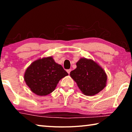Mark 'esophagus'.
<instances>
[{"label":"esophagus","mask_w":132,"mask_h":132,"mask_svg":"<svg viewBox=\"0 0 132 132\" xmlns=\"http://www.w3.org/2000/svg\"><path fill=\"white\" fill-rule=\"evenodd\" d=\"M71 70V69H68V70H67V72L68 73V74H70Z\"/></svg>","instance_id":"esophagus-1"}]
</instances>
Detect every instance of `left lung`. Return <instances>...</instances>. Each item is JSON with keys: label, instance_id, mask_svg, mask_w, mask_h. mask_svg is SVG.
I'll return each instance as SVG.
<instances>
[{"label": "left lung", "instance_id": "1", "mask_svg": "<svg viewBox=\"0 0 132 132\" xmlns=\"http://www.w3.org/2000/svg\"><path fill=\"white\" fill-rule=\"evenodd\" d=\"M76 66L70 76L85 95L93 96L105 87L106 74L97 62L92 59L80 58Z\"/></svg>", "mask_w": 132, "mask_h": 132}]
</instances>
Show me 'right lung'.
<instances>
[{"label":"right lung","mask_w":132,"mask_h":132,"mask_svg":"<svg viewBox=\"0 0 132 132\" xmlns=\"http://www.w3.org/2000/svg\"><path fill=\"white\" fill-rule=\"evenodd\" d=\"M68 75L61 64L49 56L33 62L26 69L24 79L32 92L45 96L53 92L59 80Z\"/></svg>","instance_id":"right-lung-1"}]
</instances>
